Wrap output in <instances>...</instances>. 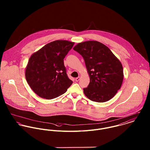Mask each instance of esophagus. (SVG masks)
<instances>
[{"label":"esophagus","instance_id":"esophagus-1","mask_svg":"<svg viewBox=\"0 0 150 150\" xmlns=\"http://www.w3.org/2000/svg\"><path fill=\"white\" fill-rule=\"evenodd\" d=\"M80 77H78L76 78V81L78 82L80 80Z\"/></svg>","mask_w":150,"mask_h":150}]
</instances>
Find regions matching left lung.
I'll return each mask as SVG.
<instances>
[{
    "instance_id": "left-lung-1",
    "label": "left lung",
    "mask_w": 150,
    "mask_h": 150,
    "mask_svg": "<svg viewBox=\"0 0 150 150\" xmlns=\"http://www.w3.org/2000/svg\"><path fill=\"white\" fill-rule=\"evenodd\" d=\"M73 50L84 58L90 78L83 89L92 101L105 102L112 98L120 89L124 78L121 62L106 45L97 41L77 44Z\"/></svg>"
}]
</instances>
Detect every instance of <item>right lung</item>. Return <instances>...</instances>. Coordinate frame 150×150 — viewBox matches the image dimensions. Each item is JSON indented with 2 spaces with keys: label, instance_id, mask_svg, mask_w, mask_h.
<instances>
[{
  "label": "right lung",
  "instance_id": "1",
  "mask_svg": "<svg viewBox=\"0 0 150 150\" xmlns=\"http://www.w3.org/2000/svg\"><path fill=\"white\" fill-rule=\"evenodd\" d=\"M74 42L55 40L30 57L25 70L27 83L40 97L52 99L64 94L73 81L66 74L64 59Z\"/></svg>",
  "mask_w": 150,
  "mask_h": 150
}]
</instances>
